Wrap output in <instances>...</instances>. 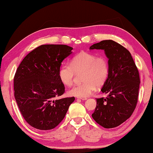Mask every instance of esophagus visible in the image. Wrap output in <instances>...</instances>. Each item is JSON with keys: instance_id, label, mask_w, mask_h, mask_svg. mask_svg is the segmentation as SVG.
<instances>
[{"instance_id": "esophagus-1", "label": "esophagus", "mask_w": 153, "mask_h": 153, "mask_svg": "<svg viewBox=\"0 0 153 153\" xmlns=\"http://www.w3.org/2000/svg\"><path fill=\"white\" fill-rule=\"evenodd\" d=\"M78 98L80 99V100H85L87 99V98H85V97H80V98Z\"/></svg>"}]
</instances>
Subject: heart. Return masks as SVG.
I'll list each match as a JSON object with an SVG mask.
<instances>
[{
	"label": "heart",
	"mask_w": 153,
	"mask_h": 153,
	"mask_svg": "<svg viewBox=\"0 0 153 153\" xmlns=\"http://www.w3.org/2000/svg\"><path fill=\"white\" fill-rule=\"evenodd\" d=\"M82 72V83L73 86L68 90V95L76 97H87L96 88L106 82L110 66L106 57H97L89 52H81L72 58L71 64L62 65L59 70V76L65 86H71L75 73Z\"/></svg>",
	"instance_id": "obj_1"
}]
</instances>
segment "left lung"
<instances>
[{"mask_svg": "<svg viewBox=\"0 0 153 153\" xmlns=\"http://www.w3.org/2000/svg\"><path fill=\"white\" fill-rule=\"evenodd\" d=\"M104 49L110 74L101 91L106 98H96L92 118L104 128H114L131 116L138 101L140 78L130 52L113 40H103L90 49Z\"/></svg>", "mask_w": 153, "mask_h": 153, "instance_id": "1", "label": "left lung"}]
</instances>
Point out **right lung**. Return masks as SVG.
Instances as JSON below:
<instances>
[{"mask_svg": "<svg viewBox=\"0 0 153 153\" xmlns=\"http://www.w3.org/2000/svg\"><path fill=\"white\" fill-rule=\"evenodd\" d=\"M72 50L66 45H42L29 53L17 68L14 97L24 120L34 128H55L75 100L71 97L53 100L65 92L59 70Z\"/></svg>", "mask_w": 153, "mask_h": 153, "instance_id": "obj_1", "label": "right lung"}]
</instances>
